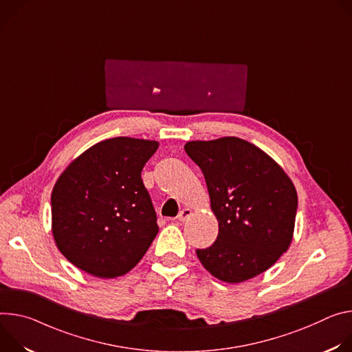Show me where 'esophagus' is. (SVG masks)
I'll return each instance as SVG.
<instances>
[{
	"label": "esophagus",
	"mask_w": 352,
	"mask_h": 352,
	"mask_svg": "<svg viewBox=\"0 0 352 352\" xmlns=\"http://www.w3.org/2000/svg\"><path fill=\"white\" fill-rule=\"evenodd\" d=\"M190 215H191V210H188V208H183V210L179 212V215H177V221L184 222Z\"/></svg>",
	"instance_id": "esophagus-1"
}]
</instances>
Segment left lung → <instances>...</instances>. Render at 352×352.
Returning <instances> with one entry per match:
<instances>
[{
	"label": "left lung",
	"mask_w": 352,
	"mask_h": 352,
	"mask_svg": "<svg viewBox=\"0 0 352 352\" xmlns=\"http://www.w3.org/2000/svg\"><path fill=\"white\" fill-rule=\"evenodd\" d=\"M186 153L201 169L218 219L217 241L197 249L221 281H248L274 264L291 245L296 190L283 168L256 145L223 137L190 141Z\"/></svg>",
	"instance_id": "8db88e82"
}]
</instances>
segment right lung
<instances>
[{
  "mask_svg": "<svg viewBox=\"0 0 352 352\" xmlns=\"http://www.w3.org/2000/svg\"><path fill=\"white\" fill-rule=\"evenodd\" d=\"M158 142L116 137L95 144L61 173L52 192L58 250L99 278L129 272L158 233L141 172Z\"/></svg>",
  "mask_w": 352,
  "mask_h": 352,
  "instance_id": "obj_1",
  "label": "right lung"
}]
</instances>
